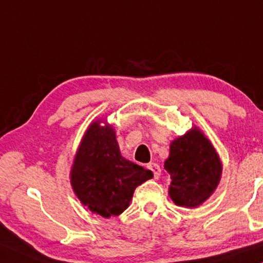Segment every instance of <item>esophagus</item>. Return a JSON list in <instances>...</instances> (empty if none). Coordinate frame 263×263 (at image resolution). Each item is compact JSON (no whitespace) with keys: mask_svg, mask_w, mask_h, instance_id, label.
<instances>
[{"mask_svg":"<svg viewBox=\"0 0 263 263\" xmlns=\"http://www.w3.org/2000/svg\"><path fill=\"white\" fill-rule=\"evenodd\" d=\"M147 168H149V170L153 172L154 178H156V179H158V178L160 177L161 170H160V166H159V165H158V164H156V163H151V164L147 165Z\"/></svg>","mask_w":263,"mask_h":263,"instance_id":"obj_1","label":"esophagus"}]
</instances>
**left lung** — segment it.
<instances>
[{"label":"left lung","mask_w":263,"mask_h":263,"mask_svg":"<svg viewBox=\"0 0 263 263\" xmlns=\"http://www.w3.org/2000/svg\"><path fill=\"white\" fill-rule=\"evenodd\" d=\"M164 167L171 178L168 196L175 204L185 208H196L210 199L222 174L218 152L197 127L170 143Z\"/></svg>","instance_id":"obj_1"}]
</instances>
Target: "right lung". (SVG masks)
<instances>
[{
  "label": "right lung",
  "instance_id": "right-lung-1",
  "mask_svg": "<svg viewBox=\"0 0 263 263\" xmlns=\"http://www.w3.org/2000/svg\"><path fill=\"white\" fill-rule=\"evenodd\" d=\"M69 177L79 201L92 213L110 218L127 210L136 186L153 174L122 157L115 128L99 118L82 136Z\"/></svg>",
  "mask_w": 263,
  "mask_h": 263
}]
</instances>
